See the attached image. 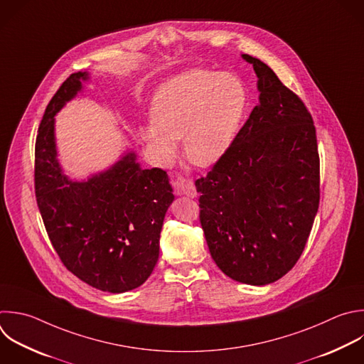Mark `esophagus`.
Listing matches in <instances>:
<instances>
[{
    "instance_id": "34e87169",
    "label": "esophagus",
    "mask_w": 364,
    "mask_h": 364,
    "mask_svg": "<svg viewBox=\"0 0 364 364\" xmlns=\"http://www.w3.org/2000/svg\"><path fill=\"white\" fill-rule=\"evenodd\" d=\"M174 187L177 188L178 194H181V196H187V197H191V198H194L197 196L194 181H191V180H180L174 184Z\"/></svg>"
}]
</instances>
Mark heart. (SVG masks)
<instances>
[{"mask_svg": "<svg viewBox=\"0 0 364 364\" xmlns=\"http://www.w3.org/2000/svg\"><path fill=\"white\" fill-rule=\"evenodd\" d=\"M241 81L228 73L191 70L160 87L151 107L153 121L143 137L161 166L177 157L183 137L187 159L200 167L215 164L231 146L246 111Z\"/></svg>", "mask_w": 364, "mask_h": 364, "instance_id": "obj_1", "label": "heart"}]
</instances>
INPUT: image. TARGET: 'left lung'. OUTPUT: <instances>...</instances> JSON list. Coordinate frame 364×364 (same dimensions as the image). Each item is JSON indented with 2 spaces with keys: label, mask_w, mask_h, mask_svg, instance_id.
I'll list each match as a JSON object with an SVG mask.
<instances>
[{
  "label": "left lung",
  "mask_w": 364,
  "mask_h": 364,
  "mask_svg": "<svg viewBox=\"0 0 364 364\" xmlns=\"http://www.w3.org/2000/svg\"><path fill=\"white\" fill-rule=\"evenodd\" d=\"M259 104L207 176L196 180L208 250L230 279L264 286L300 259L320 201L316 127L301 98L259 58Z\"/></svg>",
  "instance_id": "1"
}]
</instances>
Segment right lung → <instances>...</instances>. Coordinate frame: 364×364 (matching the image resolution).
Segmentation results:
<instances>
[{"label": "right lung", "instance_id": "add662e5", "mask_svg": "<svg viewBox=\"0 0 364 364\" xmlns=\"http://www.w3.org/2000/svg\"><path fill=\"white\" fill-rule=\"evenodd\" d=\"M87 78V73L71 74L46 108L36 140V198L63 264L98 290L124 293L141 286L157 264L160 232L174 196L167 173L141 168L136 153L87 181L63 173L54 115Z\"/></svg>", "mask_w": 364, "mask_h": 364}]
</instances>
